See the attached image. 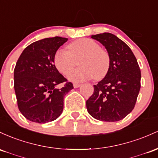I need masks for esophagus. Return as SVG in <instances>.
<instances>
[{
	"label": "esophagus",
	"instance_id": "1",
	"mask_svg": "<svg viewBox=\"0 0 158 158\" xmlns=\"http://www.w3.org/2000/svg\"><path fill=\"white\" fill-rule=\"evenodd\" d=\"M80 86H81V84H73L74 88H78Z\"/></svg>",
	"mask_w": 158,
	"mask_h": 158
}]
</instances>
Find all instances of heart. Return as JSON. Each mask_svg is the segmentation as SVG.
I'll return each mask as SVG.
<instances>
[{
	"label": "heart",
	"mask_w": 158,
	"mask_h": 158,
	"mask_svg": "<svg viewBox=\"0 0 158 158\" xmlns=\"http://www.w3.org/2000/svg\"><path fill=\"white\" fill-rule=\"evenodd\" d=\"M68 51L58 49L54 56V63L60 73L67 75L76 65V60L81 58L80 68L69 75L70 81L82 82L94 77L101 80L106 76L110 65L109 53L100 48L98 42L89 38H81L71 42Z\"/></svg>",
	"instance_id": "obj_1"
}]
</instances>
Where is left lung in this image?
I'll return each mask as SVG.
<instances>
[{
    "label": "left lung",
    "mask_w": 158,
    "mask_h": 158,
    "mask_svg": "<svg viewBox=\"0 0 158 158\" xmlns=\"http://www.w3.org/2000/svg\"><path fill=\"white\" fill-rule=\"evenodd\" d=\"M91 38L107 49L110 65L104 78L94 85V93L86 103L87 111L100 121H119L135 106L140 89L139 66L130 48L115 35L103 33Z\"/></svg>",
    "instance_id": "1"
}]
</instances>
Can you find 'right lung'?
<instances>
[{
	"label": "right lung",
	"mask_w": 158,
	"mask_h": 158,
	"mask_svg": "<svg viewBox=\"0 0 158 158\" xmlns=\"http://www.w3.org/2000/svg\"><path fill=\"white\" fill-rule=\"evenodd\" d=\"M68 39L55 36L33 42L23 51L14 69V89L23 116L36 123L52 122L63 110V98L73 84L56 69L54 56ZM65 82L62 88L56 86Z\"/></svg>",
	"instance_id": "add662e5"
}]
</instances>
